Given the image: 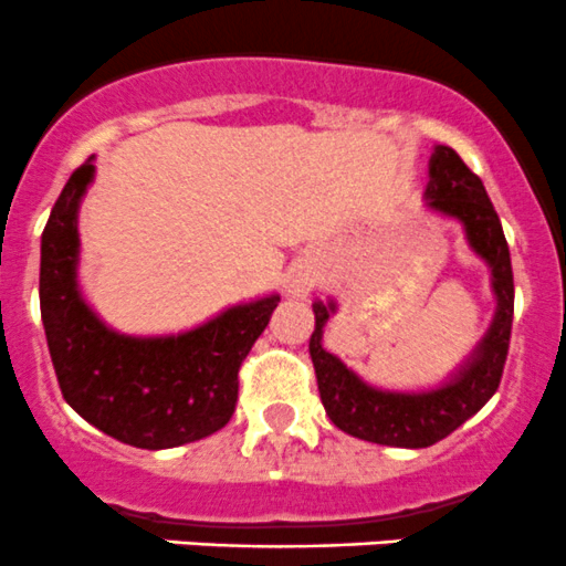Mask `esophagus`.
I'll return each instance as SVG.
<instances>
[{"mask_svg":"<svg viewBox=\"0 0 566 566\" xmlns=\"http://www.w3.org/2000/svg\"><path fill=\"white\" fill-rule=\"evenodd\" d=\"M313 266H307V264H296L294 270L289 272V291L291 294H296V296H302V294H307V291H311V285H313Z\"/></svg>","mask_w":566,"mask_h":566,"instance_id":"1","label":"esophagus"}]
</instances>
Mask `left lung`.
<instances>
[{
	"label": "left lung",
	"mask_w": 566,
	"mask_h": 566,
	"mask_svg": "<svg viewBox=\"0 0 566 566\" xmlns=\"http://www.w3.org/2000/svg\"><path fill=\"white\" fill-rule=\"evenodd\" d=\"M427 206L438 214L462 222L468 244L490 266L492 291L497 300L490 329L449 382L421 394L371 388L322 346L324 324L329 313H335V302H313L316 329L307 349L329 421L352 438L396 446V449H427L473 418L501 385L509 338H512L514 277L506 237L481 178L449 145H438L429 159Z\"/></svg>",
	"instance_id": "obj_1"
}]
</instances>
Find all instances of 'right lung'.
Wrapping results in <instances>:
<instances>
[{
  "instance_id": "1",
  "label": "right lung",
  "mask_w": 566,
  "mask_h": 566,
  "mask_svg": "<svg viewBox=\"0 0 566 566\" xmlns=\"http://www.w3.org/2000/svg\"><path fill=\"white\" fill-rule=\"evenodd\" d=\"M93 159L71 172L41 239V318L65 401L109 438L134 449H176L231 421L239 368L281 296L233 305L181 335L134 338L106 327L80 294L82 195Z\"/></svg>"
}]
</instances>
